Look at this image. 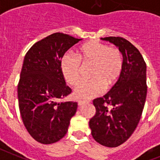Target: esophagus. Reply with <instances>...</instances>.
<instances>
[{
  "instance_id": "34e87169",
  "label": "esophagus",
  "mask_w": 160,
  "mask_h": 160,
  "mask_svg": "<svg viewBox=\"0 0 160 160\" xmlns=\"http://www.w3.org/2000/svg\"><path fill=\"white\" fill-rule=\"evenodd\" d=\"M86 103H88V101H78V105L79 106H82L83 105H84V104Z\"/></svg>"
}]
</instances>
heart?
Returning a JSON list of instances; mask_svg holds the SVG:
<instances>
[{"label":"heart","mask_w":160,"mask_h":160,"mask_svg":"<svg viewBox=\"0 0 160 160\" xmlns=\"http://www.w3.org/2000/svg\"><path fill=\"white\" fill-rule=\"evenodd\" d=\"M76 59L64 55L60 61V71L65 81L71 86H77L80 82L82 68H90L91 79L83 83L73 92L76 99L88 100L112 88L121 78L123 59L120 51L111 48L105 43L90 41L83 44L76 51Z\"/></svg>","instance_id":"heart-1"}]
</instances>
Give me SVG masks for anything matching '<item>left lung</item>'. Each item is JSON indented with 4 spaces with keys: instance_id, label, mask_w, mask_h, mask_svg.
Wrapping results in <instances>:
<instances>
[{
    "instance_id": "8db88e82",
    "label": "left lung",
    "mask_w": 160,
    "mask_h": 160,
    "mask_svg": "<svg viewBox=\"0 0 160 160\" xmlns=\"http://www.w3.org/2000/svg\"><path fill=\"white\" fill-rule=\"evenodd\" d=\"M118 47L123 57L121 78L105 96L93 100L96 114L89 121L91 134L101 145L120 146L134 133L147 97V65L133 44L121 37L101 38ZM107 104L111 105L110 109Z\"/></svg>"
}]
</instances>
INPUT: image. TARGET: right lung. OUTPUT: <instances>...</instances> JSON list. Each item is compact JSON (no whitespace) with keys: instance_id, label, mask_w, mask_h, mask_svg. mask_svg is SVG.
Here are the masks:
<instances>
[{"instance_id":"obj_1","label":"right lung","mask_w":160,"mask_h":160,"mask_svg":"<svg viewBox=\"0 0 160 160\" xmlns=\"http://www.w3.org/2000/svg\"><path fill=\"white\" fill-rule=\"evenodd\" d=\"M81 40L55 33L34 43L24 58L18 85L19 110L29 134L40 143L63 138L76 112V102L57 101L72 92L61 73V59Z\"/></svg>"}]
</instances>
